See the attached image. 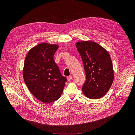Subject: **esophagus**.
Wrapping results in <instances>:
<instances>
[{
  "label": "esophagus",
  "instance_id": "1",
  "mask_svg": "<svg viewBox=\"0 0 135 135\" xmlns=\"http://www.w3.org/2000/svg\"><path fill=\"white\" fill-rule=\"evenodd\" d=\"M72 79H73V77H72L71 76H68V77L67 78V79H68V81H71V80H72Z\"/></svg>",
  "mask_w": 135,
  "mask_h": 135
}]
</instances>
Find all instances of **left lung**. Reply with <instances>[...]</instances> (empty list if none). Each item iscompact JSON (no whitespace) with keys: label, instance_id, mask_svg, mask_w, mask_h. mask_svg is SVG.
Wrapping results in <instances>:
<instances>
[{"label":"left lung","instance_id":"left-lung-1","mask_svg":"<svg viewBox=\"0 0 135 135\" xmlns=\"http://www.w3.org/2000/svg\"><path fill=\"white\" fill-rule=\"evenodd\" d=\"M76 47L86 75L83 93L89 99H100L108 92L114 79L113 64L109 53L92 41L77 42Z\"/></svg>","mask_w":135,"mask_h":135}]
</instances>
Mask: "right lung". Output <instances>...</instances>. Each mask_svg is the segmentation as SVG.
<instances>
[{
	"label": "right lung",
	"mask_w": 135,
	"mask_h": 135,
	"mask_svg": "<svg viewBox=\"0 0 135 135\" xmlns=\"http://www.w3.org/2000/svg\"><path fill=\"white\" fill-rule=\"evenodd\" d=\"M58 48L56 44H39L27 53L24 62L23 76L26 86L44 103L58 100L67 81L54 60Z\"/></svg>",
	"instance_id": "right-lung-1"
}]
</instances>
